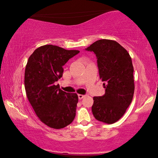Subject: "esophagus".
I'll use <instances>...</instances> for the list:
<instances>
[{
	"label": "esophagus",
	"mask_w": 158,
	"mask_h": 158,
	"mask_svg": "<svg viewBox=\"0 0 158 158\" xmlns=\"http://www.w3.org/2000/svg\"><path fill=\"white\" fill-rule=\"evenodd\" d=\"M78 97H79V99H83L84 97H85V95L78 94Z\"/></svg>",
	"instance_id": "esophagus-1"
}]
</instances>
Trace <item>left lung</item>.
<instances>
[{"mask_svg": "<svg viewBox=\"0 0 158 158\" xmlns=\"http://www.w3.org/2000/svg\"><path fill=\"white\" fill-rule=\"evenodd\" d=\"M97 59L99 78L105 94L94 97L92 114L98 121L113 124L125 113L135 91L132 59L125 48L113 40L100 39L86 48Z\"/></svg>", "mask_w": 158, "mask_h": 158, "instance_id": "1", "label": "left lung"}]
</instances>
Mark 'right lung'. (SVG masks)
Here are the masks:
<instances>
[{
  "label": "right lung",
  "mask_w": 158,
  "mask_h": 158,
  "mask_svg": "<svg viewBox=\"0 0 158 158\" xmlns=\"http://www.w3.org/2000/svg\"><path fill=\"white\" fill-rule=\"evenodd\" d=\"M79 53L44 45L28 58L24 77L26 95L40 120L52 128L65 127L76 116L77 94L64 92L55 82L62 77L64 64Z\"/></svg>",
  "instance_id": "1"
}]
</instances>
